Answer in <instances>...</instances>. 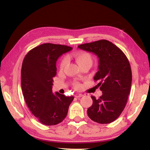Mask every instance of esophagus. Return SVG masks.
<instances>
[{
	"instance_id": "obj_1",
	"label": "esophagus",
	"mask_w": 150,
	"mask_h": 150,
	"mask_svg": "<svg viewBox=\"0 0 150 150\" xmlns=\"http://www.w3.org/2000/svg\"><path fill=\"white\" fill-rule=\"evenodd\" d=\"M75 96V97H77V98H80V97H82L83 95H82V94H80V93H76Z\"/></svg>"
}]
</instances>
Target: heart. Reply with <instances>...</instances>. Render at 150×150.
<instances>
[{
  "mask_svg": "<svg viewBox=\"0 0 150 150\" xmlns=\"http://www.w3.org/2000/svg\"><path fill=\"white\" fill-rule=\"evenodd\" d=\"M73 57L76 61V62L77 63V64L79 65L80 67L85 65H88L91 67V65H92L93 63L92 56H91V54H88V52H76L73 54ZM67 58L66 57L63 58L60 63V69H64V67H65L66 65H67ZM74 85H75V87L77 88H79L81 87V85L78 83H75Z\"/></svg>",
  "mask_w": 150,
  "mask_h": 150,
  "instance_id": "heart-1",
  "label": "heart"
}]
</instances>
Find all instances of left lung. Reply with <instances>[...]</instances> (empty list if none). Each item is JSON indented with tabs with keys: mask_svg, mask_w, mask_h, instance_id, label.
I'll return each mask as SVG.
<instances>
[{
	"mask_svg": "<svg viewBox=\"0 0 150 150\" xmlns=\"http://www.w3.org/2000/svg\"><path fill=\"white\" fill-rule=\"evenodd\" d=\"M81 50L98 58V70L94 80L103 95L91 96L93 105L87 110L91 120L100 124L115 121L125 108L132 84V71L128 58L120 48L106 40L79 45Z\"/></svg>",
	"mask_w": 150,
	"mask_h": 150,
	"instance_id": "1",
	"label": "left lung"
}]
</instances>
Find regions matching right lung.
<instances>
[{
  "mask_svg": "<svg viewBox=\"0 0 150 150\" xmlns=\"http://www.w3.org/2000/svg\"><path fill=\"white\" fill-rule=\"evenodd\" d=\"M72 49L67 45L47 43L30 50L22 62L21 85L25 101L33 115L46 126L62 122L74 98L73 96L52 93L57 60Z\"/></svg>",
  "mask_w": 150,
  "mask_h": 150,
  "instance_id": "right-lung-1",
  "label": "right lung"
}]
</instances>
